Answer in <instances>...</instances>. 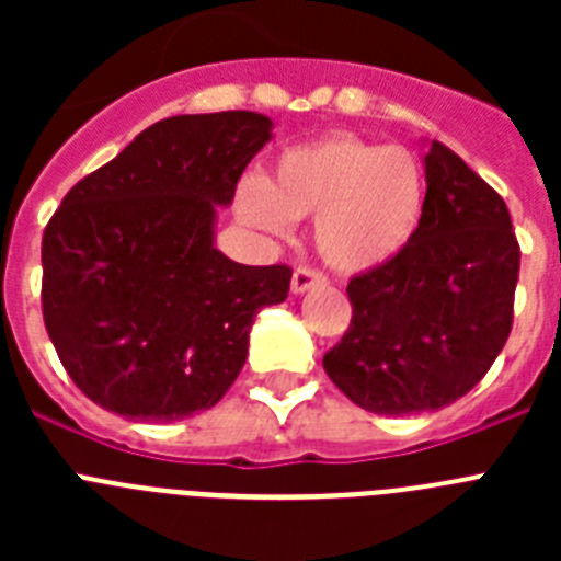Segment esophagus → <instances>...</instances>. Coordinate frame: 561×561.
I'll return each instance as SVG.
<instances>
[{
	"label": "esophagus",
	"mask_w": 561,
	"mask_h": 561,
	"mask_svg": "<svg viewBox=\"0 0 561 561\" xmlns=\"http://www.w3.org/2000/svg\"><path fill=\"white\" fill-rule=\"evenodd\" d=\"M323 284H325V275L323 272H317L314 266H297L295 275H291V291H297V295L309 291L311 286H323Z\"/></svg>",
	"instance_id": "esophagus-1"
}]
</instances>
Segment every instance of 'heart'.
I'll use <instances>...</instances> for the list:
<instances>
[{
    "label": "heart",
    "instance_id": "heart-1",
    "mask_svg": "<svg viewBox=\"0 0 561 561\" xmlns=\"http://www.w3.org/2000/svg\"><path fill=\"white\" fill-rule=\"evenodd\" d=\"M427 207V176L410 148L329 134L286 148L272 180L238 185V213L270 236L314 219L320 255L342 272L388 264L413 241Z\"/></svg>",
    "mask_w": 561,
    "mask_h": 561
}]
</instances>
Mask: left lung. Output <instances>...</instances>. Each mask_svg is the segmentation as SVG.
Returning <instances> with one entry per match:
<instances>
[{
  "label": "left lung",
  "instance_id": "obj_1",
  "mask_svg": "<svg viewBox=\"0 0 561 561\" xmlns=\"http://www.w3.org/2000/svg\"><path fill=\"white\" fill-rule=\"evenodd\" d=\"M427 207L404 250L351 277V325L323 356L362 410L413 415L458 401L514 323L519 244L503 196L444 142L430 146Z\"/></svg>",
  "mask_w": 561,
  "mask_h": 561
}]
</instances>
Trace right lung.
<instances>
[{"mask_svg": "<svg viewBox=\"0 0 561 561\" xmlns=\"http://www.w3.org/2000/svg\"><path fill=\"white\" fill-rule=\"evenodd\" d=\"M255 112L153 123L64 196L42 238V314L87 399L137 421L210 410L241 374L250 329L284 304L286 264L213 247L247 162L270 142Z\"/></svg>", "mask_w": 561, "mask_h": 561, "instance_id": "right-lung-1", "label": "right lung"}]
</instances>
